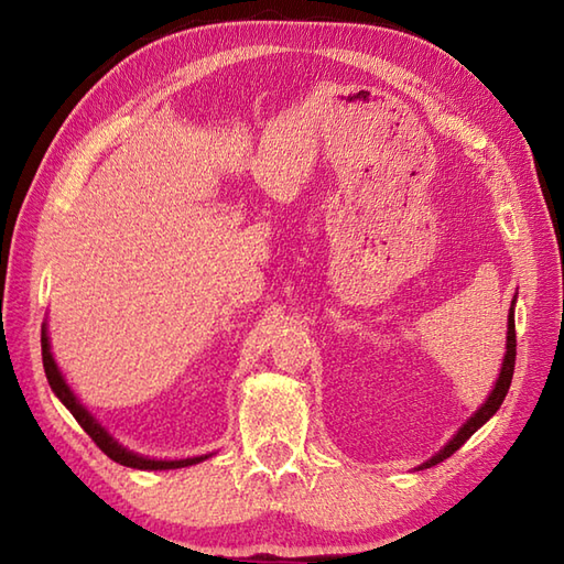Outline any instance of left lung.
Returning a JSON list of instances; mask_svg holds the SVG:
<instances>
[{"label": "left lung", "mask_w": 564, "mask_h": 564, "mask_svg": "<svg viewBox=\"0 0 564 564\" xmlns=\"http://www.w3.org/2000/svg\"><path fill=\"white\" fill-rule=\"evenodd\" d=\"M509 332H507V354H505V364H501V370H499V378H497V382H495V390L489 392V398L485 400V404L480 406V410H477L470 419H467V422L458 429V434H455L446 446H443L434 458L431 460H426L424 465H419V470H422V467H431V465H436V463H441V460H446V458H451V455L458 451L463 443L470 438L477 429H480L485 422H489V416H495V412L499 410L501 406V402H505V398H507V392H509V386H511V378H513V364H517V325H513V301H511V310H509Z\"/></svg>", "instance_id": "1"}]
</instances>
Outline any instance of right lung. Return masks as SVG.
<instances>
[{"mask_svg": "<svg viewBox=\"0 0 564 564\" xmlns=\"http://www.w3.org/2000/svg\"><path fill=\"white\" fill-rule=\"evenodd\" d=\"M41 349H43V368H45V378L47 382H51L53 392L59 398V402H63L67 410L72 412V416L77 419V424L87 431V434L91 436V441L97 443V446L109 455L111 460L121 463L126 467H138V470H176V467H188V465H196L200 460L210 458V455H196V458H184V460H154V458H145V455H138L133 451L123 448L121 443L113 441V436H109V431H106L97 419H94L87 410H84V404H79V400L75 398V392L69 390V386L65 382L63 373H59V368L55 364V358L51 354V341H47V332H45V325H43V332H41Z\"/></svg>", "mask_w": 564, "mask_h": 564, "instance_id": "right-lung-1", "label": "right lung"}]
</instances>
